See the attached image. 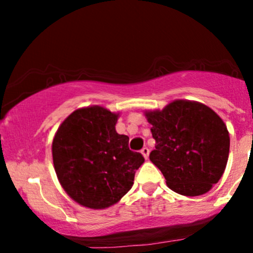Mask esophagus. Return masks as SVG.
<instances>
[{
  "mask_svg": "<svg viewBox=\"0 0 253 253\" xmlns=\"http://www.w3.org/2000/svg\"><path fill=\"white\" fill-rule=\"evenodd\" d=\"M141 153H142L143 157H144V159H148V157H149V149H148L147 147L143 148V149L141 150Z\"/></svg>",
  "mask_w": 253,
  "mask_h": 253,
  "instance_id": "esophagus-1",
  "label": "esophagus"
}]
</instances>
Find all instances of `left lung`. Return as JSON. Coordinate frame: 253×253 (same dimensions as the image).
<instances>
[{
    "label": "left lung",
    "instance_id": "obj_1",
    "mask_svg": "<svg viewBox=\"0 0 253 253\" xmlns=\"http://www.w3.org/2000/svg\"><path fill=\"white\" fill-rule=\"evenodd\" d=\"M144 115L155 139L149 159L168 187L187 197L211 190L225 171L230 148L220 116L205 104L180 99Z\"/></svg>",
    "mask_w": 253,
    "mask_h": 253
}]
</instances>
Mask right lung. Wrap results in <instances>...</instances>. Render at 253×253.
<instances>
[{"label":"right lung","mask_w":253,"mask_h":253,"mask_svg":"<svg viewBox=\"0 0 253 253\" xmlns=\"http://www.w3.org/2000/svg\"><path fill=\"white\" fill-rule=\"evenodd\" d=\"M119 112L99 105L77 109L60 125L52 139V160L63 190L78 205L105 209L133 185L144 163L129 150V138L116 132Z\"/></svg>","instance_id":"obj_1"}]
</instances>
